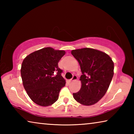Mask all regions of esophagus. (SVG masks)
<instances>
[{"mask_svg":"<svg viewBox=\"0 0 134 134\" xmlns=\"http://www.w3.org/2000/svg\"><path fill=\"white\" fill-rule=\"evenodd\" d=\"M77 79V76L74 75V76H73V77H72V79H70V80H69V81H70V82H71V81H74V80H76Z\"/></svg>","mask_w":134,"mask_h":134,"instance_id":"34e87169","label":"esophagus"}]
</instances>
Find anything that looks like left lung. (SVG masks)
Here are the masks:
<instances>
[{
	"mask_svg": "<svg viewBox=\"0 0 134 134\" xmlns=\"http://www.w3.org/2000/svg\"><path fill=\"white\" fill-rule=\"evenodd\" d=\"M71 54L78 61L82 72L80 90L73 93L74 99L83 105H94L109 87L114 74V63L107 54L93 48L74 49Z\"/></svg>",
	"mask_w": 134,
	"mask_h": 134,
	"instance_id": "1",
	"label": "left lung"
}]
</instances>
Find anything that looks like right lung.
Here are the masks:
<instances>
[{
	"label": "right lung",
	"mask_w": 134,
	"mask_h": 134,
	"mask_svg": "<svg viewBox=\"0 0 134 134\" xmlns=\"http://www.w3.org/2000/svg\"><path fill=\"white\" fill-rule=\"evenodd\" d=\"M65 54L64 50L46 47L24 58L21 69L22 83L29 97L37 105L50 106L58 100L65 85L58 63Z\"/></svg>",
	"instance_id": "obj_1"
}]
</instances>
